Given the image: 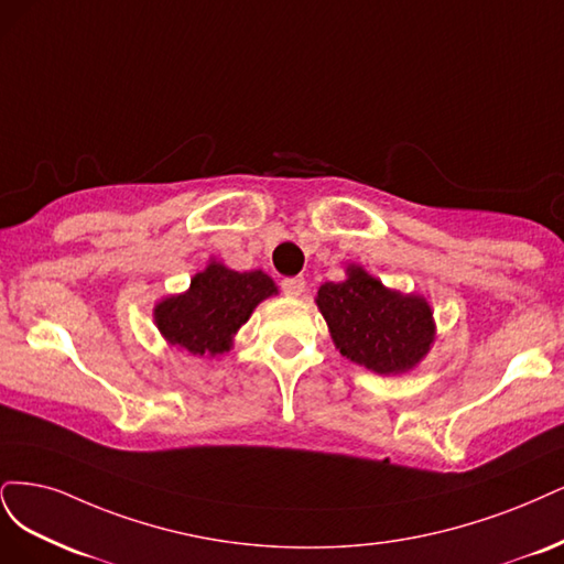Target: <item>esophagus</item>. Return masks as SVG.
<instances>
[{
    "instance_id": "1",
    "label": "esophagus",
    "mask_w": 564,
    "mask_h": 564,
    "mask_svg": "<svg viewBox=\"0 0 564 564\" xmlns=\"http://www.w3.org/2000/svg\"><path fill=\"white\" fill-rule=\"evenodd\" d=\"M281 288H283V293H285L288 297H300V295L304 293V288H306V281H304L302 276H293V279H283V281H281Z\"/></svg>"
}]
</instances>
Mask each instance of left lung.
Wrapping results in <instances>:
<instances>
[{
    "label": "left lung",
    "mask_w": 564,
    "mask_h": 564,
    "mask_svg": "<svg viewBox=\"0 0 564 564\" xmlns=\"http://www.w3.org/2000/svg\"><path fill=\"white\" fill-rule=\"evenodd\" d=\"M316 304L339 354L377 375L412 370L435 339L422 295L398 293L358 264L347 267V281L323 283Z\"/></svg>",
    "instance_id": "left-lung-1"
}]
</instances>
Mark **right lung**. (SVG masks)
Wrapping results in <instances>:
<instances>
[{"label":"right lung","instance_id":"obj_1","mask_svg":"<svg viewBox=\"0 0 564 564\" xmlns=\"http://www.w3.org/2000/svg\"><path fill=\"white\" fill-rule=\"evenodd\" d=\"M276 293V283L260 269L241 274L210 262L192 279L187 293L154 306V323L173 347L192 356H220L231 349L236 330L250 318L252 308Z\"/></svg>","mask_w":564,"mask_h":564}]
</instances>
